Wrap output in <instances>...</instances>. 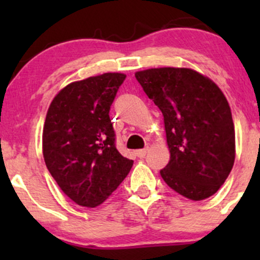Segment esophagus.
<instances>
[{
    "label": "esophagus",
    "mask_w": 260,
    "mask_h": 260,
    "mask_svg": "<svg viewBox=\"0 0 260 260\" xmlns=\"http://www.w3.org/2000/svg\"><path fill=\"white\" fill-rule=\"evenodd\" d=\"M147 153H148V148H144V149H139V150H137V151H136L137 156L140 157V159H142V157H144L145 155H147Z\"/></svg>",
    "instance_id": "1"
}]
</instances>
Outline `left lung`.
<instances>
[{"label": "left lung", "mask_w": 260, "mask_h": 260, "mask_svg": "<svg viewBox=\"0 0 260 260\" xmlns=\"http://www.w3.org/2000/svg\"><path fill=\"white\" fill-rule=\"evenodd\" d=\"M136 78L164 116L170 161L162 180L192 201L215 194L235 162L234 121L222 91L189 68H151Z\"/></svg>", "instance_id": "8db88e82"}]
</instances>
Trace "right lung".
I'll return each instance as SVG.
<instances>
[{"label": "right lung", "mask_w": 260, "mask_h": 260, "mask_svg": "<svg viewBox=\"0 0 260 260\" xmlns=\"http://www.w3.org/2000/svg\"><path fill=\"white\" fill-rule=\"evenodd\" d=\"M126 76L104 73L74 82L52 100L45 120L46 168L67 197L94 208L127 177L133 160L116 149L110 109Z\"/></svg>", "instance_id": "obj_1"}]
</instances>
